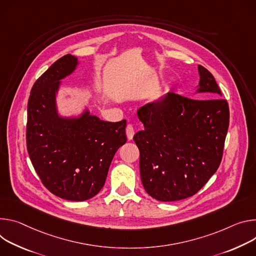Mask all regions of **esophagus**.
Returning a JSON list of instances; mask_svg holds the SVG:
<instances>
[{
	"label": "esophagus",
	"mask_w": 256,
	"mask_h": 256,
	"mask_svg": "<svg viewBox=\"0 0 256 256\" xmlns=\"http://www.w3.org/2000/svg\"><path fill=\"white\" fill-rule=\"evenodd\" d=\"M126 134H127V138L128 140H131L134 136V128L131 124H128L126 127Z\"/></svg>",
	"instance_id": "esophagus-1"
}]
</instances>
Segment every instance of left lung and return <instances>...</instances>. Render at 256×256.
Masks as SVG:
<instances>
[{"label":"left lung","mask_w":256,"mask_h":256,"mask_svg":"<svg viewBox=\"0 0 256 256\" xmlns=\"http://www.w3.org/2000/svg\"><path fill=\"white\" fill-rule=\"evenodd\" d=\"M197 92L189 98L171 92L137 110L144 130L133 140L138 146L140 178L156 200L175 202L200 191L216 172L229 128L230 110L212 74L198 66Z\"/></svg>","instance_id":"obj_1"}]
</instances>
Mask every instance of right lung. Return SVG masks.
I'll return each instance as SVG.
<instances>
[{"instance_id":"obj_1","label":"right lung","mask_w":256,"mask_h":256,"mask_svg":"<svg viewBox=\"0 0 256 256\" xmlns=\"http://www.w3.org/2000/svg\"><path fill=\"white\" fill-rule=\"evenodd\" d=\"M76 65V56L65 54L34 84L27 104L26 146L48 191L63 200L83 202L100 191L112 160L127 137L125 119L102 121L88 110L78 119L58 116L56 92Z\"/></svg>"}]
</instances>
